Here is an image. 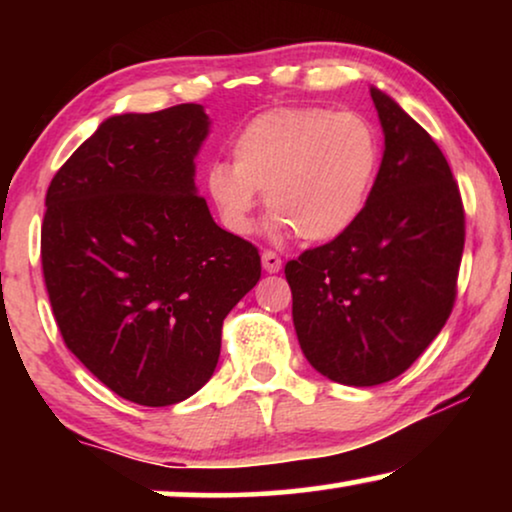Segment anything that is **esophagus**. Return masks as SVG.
Listing matches in <instances>:
<instances>
[{
  "instance_id": "obj_1",
  "label": "esophagus",
  "mask_w": 512,
  "mask_h": 512,
  "mask_svg": "<svg viewBox=\"0 0 512 512\" xmlns=\"http://www.w3.org/2000/svg\"><path fill=\"white\" fill-rule=\"evenodd\" d=\"M261 263H263V270L270 272V275H272V272L282 270V258H279L275 251H263Z\"/></svg>"
}]
</instances>
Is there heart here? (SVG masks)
Wrapping results in <instances>:
<instances>
[{
	"instance_id": "1",
	"label": "heart",
	"mask_w": 512,
	"mask_h": 512,
	"mask_svg": "<svg viewBox=\"0 0 512 512\" xmlns=\"http://www.w3.org/2000/svg\"><path fill=\"white\" fill-rule=\"evenodd\" d=\"M230 163L205 172L223 226L249 235L261 193L275 212L270 230H296L305 242H331L366 212L382 165L380 132L366 116L326 107H277L230 139Z\"/></svg>"
}]
</instances>
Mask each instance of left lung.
I'll return each instance as SVG.
<instances>
[{"label":"left lung","mask_w":512,"mask_h":512,"mask_svg":"<svg viewBox=\"0 0 512 512\" xmlns=\"http://www.w3.org/2000/svg\"><path fill=\"white\" fill-rule=\"evenodd\" d=\"M384 132L359 223L284 268L293 326L312 368L347 387L405 373L450 317L464 254V207L450 165L394 97L370 86Z\"/></svg>","instance_id":"left-lung-1"}]
</instances>
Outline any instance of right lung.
I'll return each mask as SVG.
<instances>
[{"mask_svg": "<svg viewBox=\"0 0 512 512\" xmlns=\"http://www.w3.org/2000/svg\"><path fill=\"white\" fill-rule=\"evenodd\" d=\"M202 104L100 123L46 193L41 265L65 345L125 401L165 408L214 375L221 326L261 256L209 214Z\"/></svg>", "mask_w": 512, "mask_h": 512, "instance_id": "1", "label": "right lung"}]
</instances>
